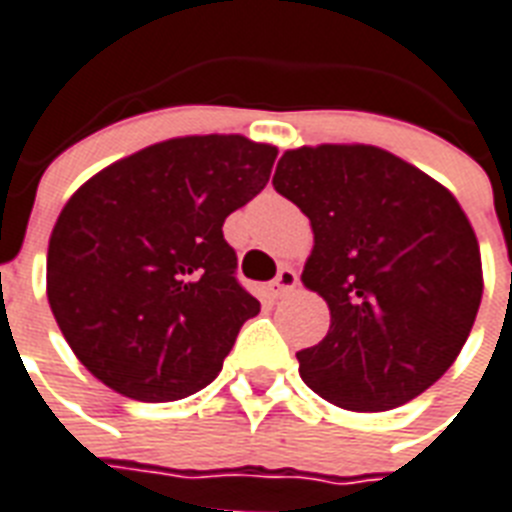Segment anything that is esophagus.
Here are the masks:
<instances>
[{"mask_svg":"<svg viewBox=\"0 0 512 512\" xmlns=\"http://www.w3.org/2000/svg\"><path fill=\"white\" fill-rule=\"evenodd\" d=\"M295 287H297V271L295 268H289V265H284V268L279 271V276L271 281V295L281 297V295H287V292H292Z\"/></svg>","mask_w":512,"mask_h":512,"instance_id":"34e87169","label":"esophagus"}]
</instances>
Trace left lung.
<instances>
[{
  "instance_id": "8db88e82",
  "label": "left lung",
  "mask_w": 512,
  "mask_h": 512,
  "mask_svg": "<svg viewBox=\"0 0 512 512\" xmlns=\"http://www.w3.org/2000/svg\"><path fill=\"white\" fill-rule=\"evenodd\" d=\"M273 188L311 220L303 284L332 313L327 337L297 353L300 377L353 412L420 396L460 356L484 295L457 199L374 146L287 151Z\"/></svg>"
}]
</instances>
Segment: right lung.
I'll use <instances>...</instances> for the list:
<instances>
[{"label":"right lung","instance_id":"right-lung-1","mask_svg":"<svg viewBox=\"0 0 512 512\" xmlns=\"http://www.w3.org/2000/svg\"><path fill=\"white\" fill-rule=\"evenodd\" d=\"M276 148L241 135L148 146L68 199L47 249V300L76 358L135 401H177L223 369L260 303L223 223L263 191Z\"/></svg>","mask_w":512,"mask_h":512}]
</instances>
